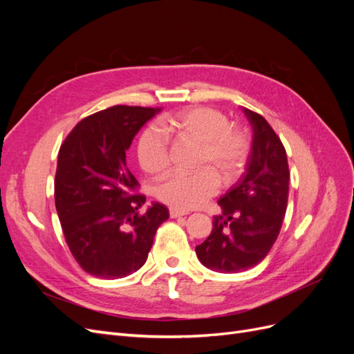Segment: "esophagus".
<instances>
[{
  "label": "esophagus",
  "mask_w": 354,
  "mask_h": 354,
  "mask_svg": "<svg viewBox=\"0 0 354 354\" xmlns=\"http://www.w3.org/2000/svg\"><path fill=\"white\" fill-rule=\"evenodd\" d=\"M187 212H185V211H178V209H176V208H171L169 209V217L171 218H178V217H183V216H186Z\"/></svg>",
  "instance_id": "esophagus-1"
}]
</instances>
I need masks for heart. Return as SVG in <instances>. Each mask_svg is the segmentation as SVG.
<instances>
[{
  "mask_svg": "<svg viewBox=\"0 0 354 354\" xmlns=\"http://www.w3.org/2000/svg\"><path fill=\"white\" fill-rule=\"evenodd\" d=\"M196 145L195 173L173 174L155 187V196L171 208L187 211L203 205L217 194L220 178L230 185L236 180L248 158V143L241 130L227 125V118L211 108H189L147 127L138 137L137 159L142 169L152 177L164 176L171 165L168 137Z\"/></svg>",
  "mask_w": 354,
  "mask_h": 354,
  "instance_id": "heart-1",
  "label": "heart"
}]
</instances>
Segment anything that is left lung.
Instances as JSON below:
<instances>
[{
	"label": "left lung",
	"instance_id": "left-lung-1",
	"mask_svg": "<svg viewBox=\"0 0 354 354\" xmlns=\"http://www.w3.org/2000/svg\"><path fill=\"white\" fill-rule=\"evenodd\" d=\"M252 128L251 153L241 180L220 201L209 236L196 246L209 270L238 273L264 260L286 212L289 169L281 138L264 118L242 108Z\"/></svg>",
	"mask_w": 354,
	"mask_h": 354
}]
</instances>
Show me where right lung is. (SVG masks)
<instances>
[{"instance_id": "obj_1", "label": "right lung", "mask_w": 354, "mask_h": 354, "mask_svg": "<svg viewBox=\"0 0 354 354\" xmlns=\"http://www.w3.org/2000/svg\"><path fill=\"white\" fill-rule=\"evenodd\" d=\"M160 108L113 106L84 118L63 142L55 199L69 250L82 269L102 279H118L146 263L158 227L169 214L165 205L140 208L138 181L125 152L140 128Z\"/></svg>"}]
</instances>
